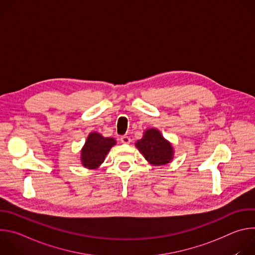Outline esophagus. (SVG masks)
<instances>
[{
    "instance_id": "34e87169",
    "label": "esophagus",
    "mask_w": 255,
    "mask_h": 255,
    "mask_svg": "<svg viewBox=\"0 0 255 255\" xmlns=\"http://www.w3.org/2000/svg\"><path fill=\"white\" fill-rule=\"evenodd\" d=\"M121 142L122 143H124V144H129L130 142H131V139H130V137L129 136H122L121 137Z\"/></svg>"
}]
</instances>
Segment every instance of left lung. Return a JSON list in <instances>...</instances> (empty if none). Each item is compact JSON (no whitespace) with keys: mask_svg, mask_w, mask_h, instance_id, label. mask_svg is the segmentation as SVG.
Instances as JSON below:
<instances>
[{"mask_svg":"<svg viewBox=\"0 0 255 255\" xmlns=\"http://www.w3.org/2000/svg\"><path fill=\"white\" fill-rule=\"evenodd\" d=\"M135 146L148 163L154 166L166 165L172 161L174 156L172 144L156 128L145 130L142 138L135 143Z\"/></svg>","mask_w":255,"mask_h":255,"instance_id":"left-lung-1","label":"left lung"}]
</instances>
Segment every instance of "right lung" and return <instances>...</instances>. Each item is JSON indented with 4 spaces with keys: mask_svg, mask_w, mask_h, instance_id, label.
Instances as JSON below:
<instances>
[{
    "mask_svg": "<svg viewBox=\"0 0 255 255\" xmlns=\"http://www.w3.org/2000/svg\"><path fill=\"white\" fill-rule=\"evenodd\" d=\"M116 143L112 137H104L96 131L91 132L81 150L82 165L88 169H97Z\"/></svg>",
    "mask_w": 255,
    "mask_h": 255,
    "instance_id": "add662e5",
    "label": "right lung"
}]
</instances>
